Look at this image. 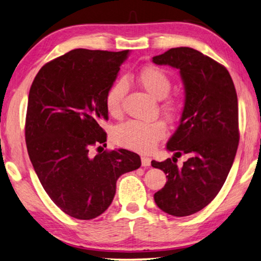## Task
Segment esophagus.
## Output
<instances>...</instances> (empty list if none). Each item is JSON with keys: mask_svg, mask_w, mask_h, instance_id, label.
I'll use <instances>...</instances> for the list:
<instances>
[{"mask_svg": "<svg viewBox=\"0 0 261 261\" xmlns=\"http://www.w3.org/2000/svg\"><path fill=\"white\" fill-rule=\"evenodd\" d=\"M141 161H142V166H143V167H149L151 165V159L147 158V156L142 155Z\"/></svg>", "mask_w": 261, "mask_h": 261, "instance_id": "34e87169", "label": "esophagus"}]
</instances>
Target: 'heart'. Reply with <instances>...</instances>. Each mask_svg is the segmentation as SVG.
<instances>
[{
	"instance_id": "1",
	"label": "heart",
	"mask_w": 261,
	"mask_h": 261,
	"mask_svg": "<svg viewBox=\"0 0 261 261\" xmlns=\"http://www.w3.org/2000/svg\"><path fill=\"white\" fill-rule=\"evenodd\" d=\"M137 82L147 92L162 99L168 94L171 88V80L168 73L162 68L155 66H147L137 72ZM126 93V83L120 80L109 87L106 93L105 105L109 115L117 117L121 112V102ZM162 108L168 115H174L178 105L173 99L166 100ZM166 125L164 121L155 120L143 122L139 120H128L117 126L112 133L114 141L118 145L124 146L137 152L147 153L154 149L156 143L166 135Z\"/></svg>"
}]
</instances>
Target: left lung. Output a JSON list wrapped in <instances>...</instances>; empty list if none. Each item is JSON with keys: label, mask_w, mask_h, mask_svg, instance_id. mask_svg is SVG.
Listing matches in <instances>:
<instances>
[{"label": "left lung", "mask_w": 261, "mask_h": 261, "mask_svg": "<svg viewBox=\"0 0 261 261\" xmlns=\"http://www.w3.org/2000/svg\"><path fill=\"white\" fill-rule=\"evenodd\" d=\"M152 61L179 69L185 87L179 126L167 143L175 156L151 162L168 179L154 193L156 205L184 217L216 198L232 168L240 140L238 95L228 70L194 48H170ZM181 154L189 159L178 167L175 162Z\"/></svg>", "instance_id": "1"}]
</instances>
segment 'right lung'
<instances>
[{
  "instance_id": "obj_1",
  "label": "right lung",
  "mask_w": 261,
  "mask_h": 261,
  "mask_svg": "<svg viewBox=\"0 0 261 261\" xmlns=\"http://www.w3.org/2000/svg\"><path fill=\"white\" fill-rule=\"evenodd\" d=\"M128 52L76 48L45 63L29 90V158L47 195L70 217L90 220L105 213L117 179L141 167L140 155L128 150L91 152L107 141L106 93Z\"/></svg>"
}]
</instances>
